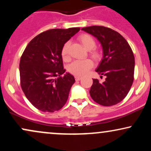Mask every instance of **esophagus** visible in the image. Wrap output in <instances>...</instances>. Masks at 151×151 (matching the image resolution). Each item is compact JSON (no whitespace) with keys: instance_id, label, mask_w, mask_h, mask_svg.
I'll list each match as a JSON object with an SVG mask.
<instances>
[{"instance_id":"esophagus-1","label":"esophagus","mask_w":151,"mask_h":151,"mask_svg":"<svg viewBox=\"0 0 151 151\" xmlns=\"http://www.w3.org/2000/svg\"><path fill=\"white\" fill-rule=\"evenodd\" d=\"M81 77H75V79H76V81H79V80H81Z\"/></svg>"}]
</instances>
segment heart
Wrapping results in <instances>:
<instances>
[{
    "instance_id": "obj_1",
    "label": "heart",
    "mask_w": 151,
    "mask_h": 151,
    "mask_svg": "<svg viewBox=\"0 0 151 151\" xmlns=\"http://www.w3.org/2000/svg\"><path fill=\"white\" fill-rule=\"evenodd\" d=\"M78 39L86 50H91L90 55L93 59L98 60L101 58V54L99 52L98 50H93L96 46V41L93 37L89 35L83 34L81 35ZM69 47H70V42H67L64 45L62 49V57L65 61H68L70 60ZM91 49L93 50H91ZM92 62L88 59L84 60H76L69 66L68 70L71 74L75 76H83L89 72V70L92 67Z\"/></svg>"
}]
</instances>
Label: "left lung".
<instances>
[{
	"mask_svg": "<svg viewBox=\"0 0 151 151\" xmlns=\"http://www.w3.org/2000/svg\"><path fill=\"white\" fill-rule=\"evenodd\" d=\"M93 35L101 44L103 57L96 69L105 76L99 82L93 79L90 96L99 104L109 106L119 103L129 93L133 81L135 59L131 47L116 31L104 26H89L81 28Z\"/></svg>",
	"mask_w": 151,
	"mask_h": 151,
	"instance_id": "8db88e82",
	"label": "left lung"
}]
</instances>
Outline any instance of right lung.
<instances>
[{"label": "right lung", "instance_id": "right-lung-1", "mask_svg": "<svg viewBox=\"0 0 151 151\" xmlns=\"http://www.w3.org/2000/svg\"><path fill=\"white\" fill-rule=\"evenodd\" d=\"M79 30H47L35 37L22 53L19 68L22 89L30 103L42 111L60 110L67 101L75 79L65 72L62 49Z\"/></svg>", "mask_w": 151, "mask_h": 151}]
</instances>
